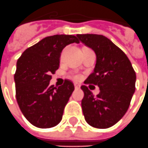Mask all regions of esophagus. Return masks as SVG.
<instances>
[{
  "instance_id": "esophagus-1",
  "label": "esophagus",
  "mask_w": 148,
  "mask_h": 148,
  "mask_svg": "<svg viewBox=\"0 0 148 148\" xmlns=\"http://www.w3.org/2000/svg\"><path fill=\"white\" fill-rule=\"evenodd\" d=\"M74 86H75V88H80V84H74Z\"/></svg>"
}]
</instances>
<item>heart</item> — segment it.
I'll return each mask as SVG.
<instances>
[{"mask_svg": "<svg viewBox=\"0 0 148 148\" xmlns=\"http://www.w3.org/2000/svg\"><path fill=\"white\" fill-rule=\"evenodd\" d=\"M86 51H88V50H86ZM71 76H72V78L73 80H79L81 79V76H80V74H72Z\"/></svg>", "mask_w": 148, "mask_h": 148, "instance_id": "b5f03b06", "label": "heart"}]
</instances>
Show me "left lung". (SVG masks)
<instances>
[{"label":"left lung","instance_id":"8db88e82","mask_svg":"<svg viewBox=\"0 0 148 148\" xmlns=\"http://www.w3.org/2000/svg\"><path fill=\"white\" fill-rule=\"evenodd\" d=\"M76 36L97 56L94 72L84 84L97 85L100 92L95 97L86 85L81 86L84 119L92 127L109 128L127 113L135 91L136 74L126 54L109 38L92 34Z\"/></svg>","mask_w":148,"mask_h":148}]
</instances>
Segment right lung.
I'll return each mask as SVG.
<instances>
[{
	"label": "right lung",
	"mask_w": 148,
	"mask_h": 148,
	"mask_svg": "<svg viewBox=\"0 0 148 148\" xmlns=\"http://www.w3.org/2000/svg\"><path fill=\"white\" fill-rule=\"evenodd\" d=\"M73 42H80L75 35L48 36L26 49L17 61L16 99L21 113L34 127L51 128L62 120L74 84L65 80L57 88L49 82L59 68L62 50Z\"/></svg>",
	"instance_id": "right-lung-1"
}]
</instances>
